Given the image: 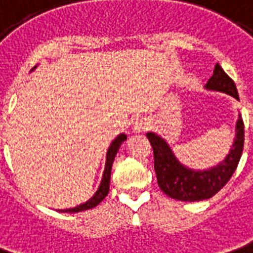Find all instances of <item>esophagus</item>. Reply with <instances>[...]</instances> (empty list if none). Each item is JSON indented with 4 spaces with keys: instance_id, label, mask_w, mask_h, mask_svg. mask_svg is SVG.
Instances as JSON below:
<instances>
[{
    "instance_id": "1",
    "label": "esophagus",
    "mask_w": 253,
    "mask_h": 253,
    "mask_svg": "<svg viewBox=\"0 0 253 253\" xmlns=\"http://www.w3.org/2000/svg\"><path fill=\"white\" fill-rule=\"evenodd\" d=\"M134 131L135 133H142L148 128V123L145 122L144 119H137L134 122Z\"/></svg>"
}]
</instances>
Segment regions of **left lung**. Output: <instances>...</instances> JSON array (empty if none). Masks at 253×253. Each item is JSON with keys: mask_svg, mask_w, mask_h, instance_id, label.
Segmentation results:
<instances>
[{"mask_svg": "<svg viewBox=\"0 0 253 253\" xmlns=\"http://www.w3.org/2000/svg\"><path fill=\"white\" fill-rule=\"evenodd\" d=\"M206 88L223 91L235 99H240L233 79L227 76V73L221 69L219 63H216L213 76L206 83ZM235 133V141L227 158L216 168L204 171H195L184 168L171 154L169 145L165 142V140L154 133L147 134L154 149V168L161 190L166 195H169L170 198L178 201L194 202L212 198L216 192L220 191L227 184L241 159L244 149L242 118L237 122Z\"/></svg>", "mask_w": 253, "mask_h": 253, "instance_id": "8db88e82", "label": "left lung"}]
</instances>
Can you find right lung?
Returning <instances> with one entry per match:
<instances>
[{"mask_svg": "<svg viewBox=\"0 0 253 253\" xmlns=\"http://www.w3.org/2000/svg\"><path fill=\"white\" fill-rule=\"evenodd\" d=\"M126 138L127 137L125 134H120L119 137L111 144V147L108 149V154H106V165H105V171L104 176H102V180H101V185H99L98 191L94 194V197L90 201H87L85 204H83V205L72 208V209H65V211H61V212L76 213L82 212V211H87V209H92V208H95L108 195V192H109V183H111V170H112L113 159L116 156V152L119 151L122 142L126 140Z\"/></svg>", "mask_w": 253, "mask_h": 253, "instance_id": "add662e5", "label": "right lung"}]
</instances>
